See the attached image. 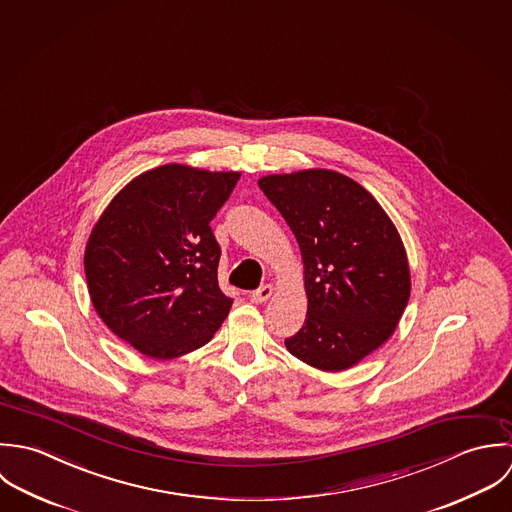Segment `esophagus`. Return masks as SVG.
<instances>
[{"instance_id": "esophagus-1", "label": "esophagus", "mask_w": 512, "mask_h": 512, "mask_svg": "<svg viewBox=\"0 0 512 512\" xmlns=\"http://www.w3.org/2000/svg\"><path fill=\"white\" fill-rule=\"evenodd\" d=\"M271 295H273V287H271V285H263V287H259L257 291L251 293V301L257 303V305H261V303L269 301Z\"/></svg>"}]
</instances>
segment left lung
<instances>
[{
    "label": "left lung",
    "mask_w": 512,
    "mask_h": 512,
    "mask_svg": "<svg viewBox=\"0 0 512 512\" xmlns=\"http://www.w3.org/2000/svg\"><path fill=\"white\" fill-rule=\"evenodd\" d=\"M297 237L308 310L285 338L293 356L338 372L382 346L408 305L404 243L380 204L354 180L307 170L259 180Z\"/></svg>",
    "instance_id": "left-lung-1"
}]
</instances>
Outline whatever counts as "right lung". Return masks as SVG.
Here are the masks:
<instances>
[{
  "mask_svg": "<svg viewBox=\"0 0 512 512\" xmlns=\"http://www.w3.org/2000/svg\"><path fill=\"white\" fill-rule=\"evenodd\" d=\"M239 180L168 164L132 180L104 209L85 251L91 301L138 352L178 358L211 340L233 305L217 285L209 227Z\"/></svg>",
  "mask_w": 512,
  "mask_h": 512,
  "instance_id": "obj_1",
  "label": "right lung"
}]
</instances>
